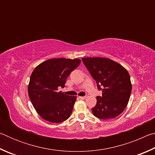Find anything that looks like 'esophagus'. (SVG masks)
Listing matches in <instances>:
<instances>
[{
	"mask_svg": "<svg viewBox=\"0 0 155 155\" xmlns=\"http://www.w3.org/2000/svg\"><path fill=\"white\" fill-rule=\"evenodd\" d=\"M79 98L81 100H84L86 98V96H79Z\"/></svg>",
	"mask_w": 155,
	"mask_h": 155,
	"instance_id": "esophagus-1",
	"label": "esophagus"
}]
</instances>
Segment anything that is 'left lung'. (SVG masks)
Instances as JSON below:
<instances>
[{
	"instance_id": "1",
	"label": "left lung",
	"mask_w": 155,
	"mask_h": 155,
	"mask_svg": "<svg viewBox=\"0 0 155 155\" xmlns=\"http://www.w3.org/2000/svg\"><path fill=\"white\" fill-rule=\"evenodd\" d=\"M82 60L98 89L103 91L101 96L96 97V106L91 109L94 116L103 120L118 116L127 107L132 90L128 71L110 59L86 57Z\"/></svg>"
}]
</instances>
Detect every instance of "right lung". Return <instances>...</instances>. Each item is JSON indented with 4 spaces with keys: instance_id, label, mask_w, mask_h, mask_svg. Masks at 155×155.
<instances>
[{
    "instance_id": "right-lung-1",
    "label": "right lung",
    "mask_w": 155,
    "mask_h": 155,
    "mask_svg": "<svg viewBox=\"0 0 155 155\" xmlns=\"http://www.w3.org/2000/svg\"><path fill=\"white\" fill-rule=\"evenodd\" d=\"M80 64L78 59H50L34 69L28 86V96L44 120L60 123L71 115L77 96L65 95L58 91V87H64L68 76Z\"/></svg>"
}]
</instances>
